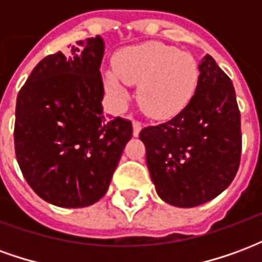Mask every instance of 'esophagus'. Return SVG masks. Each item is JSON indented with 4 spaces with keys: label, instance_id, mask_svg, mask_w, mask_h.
I'll use <instances>...</instances> for the list:
<instances>
[{
    "label": "esophagus",
    "instance_id": "obj_1",
    "mask_svg": "<svg viewBox=\"0 0 262 262\" xmlns=\"http://www.w3.org/2000/svg\"><path fill=\"white\" fill-rule=\"evenodd\" d=\"M142 122H139V120H133V135L135 136H139V133L142 130Z\"/></svg>",
    "mask_w": 262,
    "mask_h": 262
}]
</instances>
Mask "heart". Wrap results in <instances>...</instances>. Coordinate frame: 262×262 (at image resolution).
I'll return each mask as SVG.
<instances>
[{
    "label": "heart",
    "instance_id": "obj_1",
    "mask_svg": "<svg viewBox=\"0 0 262 262\" xmlns=\"http://www.w3.org/2000/svg\"><path fill=\"white\" fill-rule=\"evenodd\" d=\"M199 67L192 54L160 42L123 49L115 57V70L105 74L109 94L120 103L129 98L126 85H137V102L156 119L177 115L192 99Z\"/></svg>",
    "mask_w": 262,
    "mask_h": 262
}]
</instances>
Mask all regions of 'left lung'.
I'll return each mask as SVG.
<instances>
[{
  "label": "left lung",
  "mask_w": 262,
  "mask_h": 262,
  "mask_svg": "<svg viewBox=\"0 0 262 262\" xmlns=\"http://www.w3.org/2000/svg\"><path fill=\"white\" fill-rule=\"evenodd\" d=\"M140 140L160 198L178 208L208 202L240 165L242 122L233 82L212 56L199 64L192 99L172 119L143 127Z\"/></svg>",
  "instance_id": "1"
}]
</instances>
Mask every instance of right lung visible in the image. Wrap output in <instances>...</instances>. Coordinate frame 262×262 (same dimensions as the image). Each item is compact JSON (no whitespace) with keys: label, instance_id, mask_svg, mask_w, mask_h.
Segmentation results:
<instances>
[{"label":"right lung","instance_id":"right-lung-1","mask_svg":"<svg viewBox=\"0 0 262 262\" xmlns=\"http://www.w3.org/2000/svg\"><path fill=\"white\" fill-rule=\"evenodd\" d=\"M69 54H50L19 90L14 142L29 187L61 208H84L106 193L133 127L103 115L99 36Z\"/></svg>","mask_w":262,"mask_h":262}]
</instances>
